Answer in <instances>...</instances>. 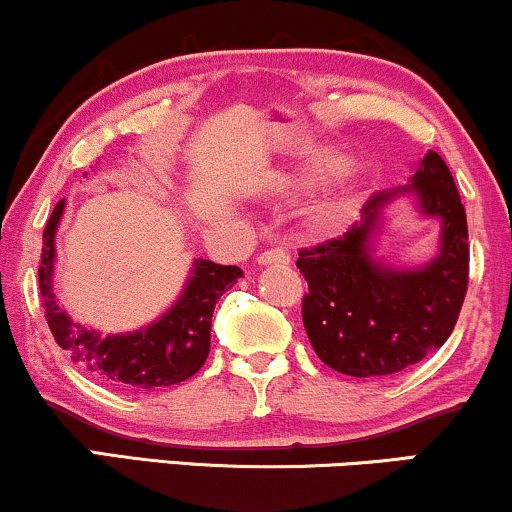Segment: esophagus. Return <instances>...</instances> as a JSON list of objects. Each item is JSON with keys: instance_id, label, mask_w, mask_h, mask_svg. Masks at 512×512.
<instances>
[{"instance_id": "34e87169", "label": "esophagus", "mask_w": 512, "mask_h": 512, "mask_svg": "<svg viewBox=\"0 0 512 512\" xmlns=\"http://www.w3.org/2000/svg\"><path fill=\"white\" fill-rule=\"evenodd\" d=\"M257 262L260 264H288L291 262V255H288L283 248H269V250H264L260 257H257Z\"/></svg>"}]
</instances>
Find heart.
Returning <instances> with one entry per match:
<instances>
[{
	"instance_id": "obj_1",
	"label": "heart",
	"mask_w": 512,
	"mask_h": 512,
	"mask_svg": "<svg viewBox=\"0 0 512 512\" xmlns=\"http://www.w3.org/2000/svg\"><path fill=\"white\" fill-rule=\"evenodd\" d=\"M322 166L324 164H317V169H322ZM346 207H348V200H336L326 207V214H329V217H336V214H341Z\"/></svg>"
}]
</instances>
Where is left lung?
Instances as JSON below:
<instances>
[{
    "label": "left lung",
    "mask_w": 512,
    "mask_h": 512,
    "mask_svg": "<svg viewBox=\"0 0 512 512\" xmlns=\"http://www.w3.org/2000/svg\"><path fill=\"white\" fill-rule=\"evenodd\" d=\"M405 192L442 219L440 255L415 270L374 261L368 245L380 209ZM298 255L303 324L324 365L348 377H386L424 360L453 334L470 274L465 207L446 162L429 150L410 186L374 193L343 236Z\"/></svg>",
    "instance_id": "1"
}]
</instances>
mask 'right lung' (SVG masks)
Returning a JSON list of instances; mask_svg holds the SVG:
<instances>
[{"instance_id":"right-lung-1","label":"right lung","mask_w":512,"mask_h":512,"mask_svg":"<svg viewBox=\"0 0 512 512\" xmlns=\"http://www.w3.org/2000/svg\"><path fill=\"white\" fill-rule=\"evenodd\" d=\"M64 214V200L54 207L42 233L40 295L45 319L54 341L78 362L85 372L119 389H162L181 384L205 365L209 355L214 305L236 283L243 272L238 267L195 260L181 298L166 315L133 334H109L85 329L64 310H59L52 288L54 236Z\"/></svg>"}]
</instances>
